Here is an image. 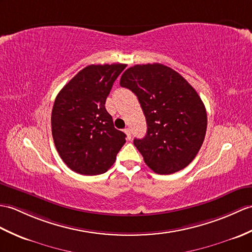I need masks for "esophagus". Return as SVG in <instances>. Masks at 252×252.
<instances>
[{
  "instance_id": "1",
  "label": "esophagus",
  "mask_w": 252,
  "mask_h": 252,
  "mask_svg": "<svg viewBox=\"0 0 252 252\" xmlns=\"http://www.w3.org/2000/svg\"><path fill=\"white\" fill-rule=\"evenodd\" d=\"M125 133L126 134L127 139H131V137H132V131H131V128H130V127L125 128Z\"/></svg>"
}]
</instances>
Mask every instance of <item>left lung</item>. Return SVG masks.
<instances>
[{"mask_svg":"<svg viewBox=\"0 0 252 252\" xmlns=\"http://www.w3.org/2000/svg\"><path fill=\"white\" fill-rule=\"evenodd\" d=\"M120 86L137 96L146 117L147 134L134 139L146 164L161 175L188 166L202 147L207 128L206 109L194 88L160 63L128 67Z\"/></svg>","mask_w":252,"mask_h":252,"instance_id":"1","label":"left lung"}]
</instances>
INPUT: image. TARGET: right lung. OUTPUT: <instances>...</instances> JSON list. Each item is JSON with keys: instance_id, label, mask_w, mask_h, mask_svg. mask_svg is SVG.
I'll return each instance as SVG.
<instances>
[{"instance_id": "obj_1", "label": "right lung", "mask_w": 252, "mask_h": 252, "mask_svg": "<svg viewBox=\"0 0 252 252\" xmlns=\"http://www.w3.org/2000/svg\"><path fill=\"white\" fill-rule=\"evenodd\" d=\"M126 64L88 65L57 95L51 131L64 163L81 175L107 172L126 143V134L114 126L105 102Z\"/></svg>"}]
</instances>
